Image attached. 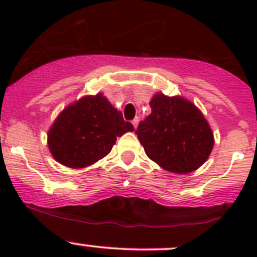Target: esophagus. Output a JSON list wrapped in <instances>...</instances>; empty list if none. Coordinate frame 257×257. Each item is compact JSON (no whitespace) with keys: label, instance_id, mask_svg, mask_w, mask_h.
I'll return each mask as SVG.
<instances>
[{"label":"esophagus","instance_id":"1","mask_svg":"<svg viewBox=\"0 0 257 257\" xmlns=\"http://www.w3.org/2000/svg\"><path fill=\"white\" fill-rule=\"evenodd\" d=\"M138 123H139V118H138V116H137V118H134L133 120H132V124H133V125H134V128H137V126H138Z\"/></svg>","mask_w":257,"mask_h":257}]
</instances>
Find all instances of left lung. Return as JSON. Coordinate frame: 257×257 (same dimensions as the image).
Wrapping results in <instances>:
<instances>
[{
	"label": "left lung",
	"mask_w": 257,
	"mask_h": 257,
	"mask_svg": "<svg viewBox=\"0 0 257 257\" xmlns=\"http://www.w3.org/2000/svg\"><path fill=\"white\" fill-rule=\"evenodd\" d=\"M152 113L139 123L136 134L145 154L177 174H188L204 164L214 137L200 110L180 97L154 95Z\"/></svg>",
	"instance_id": "obj_1"
}]
</instances>
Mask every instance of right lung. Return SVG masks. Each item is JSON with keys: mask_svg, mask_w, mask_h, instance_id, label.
<instances>
[{"mask_svg": "<svg viewBox=\"0 0 257 257\" xmlns=\"http://www.w3.org/2000/svg\"><path fill=\"white\" fill-rule=\"evenodd\" d=\"M133 131L121 112L97 94L82 98L59 114L48 132V147L61 164L84 168L109 154L116 137Z\"/></svg>", "mask_w": 257, "mask_h": 257, "instance_id": "add662e5", "label": "right lung"}]
</instances>
